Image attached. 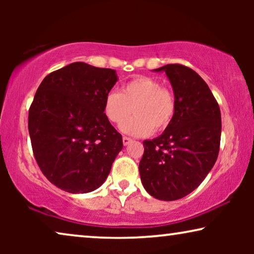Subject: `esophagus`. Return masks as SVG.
<instances>
[{
    "label": "esophagus",
    "mask_w": 254,
    "mask_h": 254,
    "mask_svg": "<svg viewBox=\"0 0 254 254\" xmlns=\"http://www.w3.org/2000/svg\"><path fill=\"white\" fill-rule=\"evenodd\" d=\"M131 141H133V140H131L130 137H127V136H124V137H123V143H124V145H128V144L130 143Z\"/></svg>",
    "instance_id": "esophagus-1"
}]
</instances>
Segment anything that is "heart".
<instances>
[{"mask_svg":"<svg viewBox=\"0 0 254 254\" xmlns=\"http://www.w3.org/2000/svg\"><path fill=\"white\" fill-rule=\"evenodd\" d=\"M133 109L135 117L123 123ZM176 113V98L158 79L138 76L124 83L120 92L111 91L104 100V114L111 124L133 136H147L163 131L171 125Z\"/></svg>","mask_w":254,"mask_h":254,"instance_id":"b5f03b06","label":"heart"}]
</instances>
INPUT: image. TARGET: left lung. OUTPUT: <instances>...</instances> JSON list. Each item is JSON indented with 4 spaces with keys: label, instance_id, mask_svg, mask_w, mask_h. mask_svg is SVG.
<instances>
[{
    "label": "left lung",
    "instance_id": "1",
    "mask_svg": "<svg viewBox=\"0 0 254 254\" xmlns=\"http://www.w3.org/2000/svg\"><path fill=\"white\" fill-rule=\"evenodd\" d=\"M165 71L176 98V113L164 133L143 142L138 171L145 190L173 201L193 192L216 162L221 142L220 106L193 69L173 64Z\"/></svg>",
    "mask_w": 254,
    "mask_h": 254
}]
</instances>
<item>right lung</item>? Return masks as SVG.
I'll return each mask as SVG.
<instances>
[{
	"label": "right lung",
	"instance_id": "add662e5",
	"mask_svg": "<svg viewBox=\"0 0 254 254\" xmlns=\"http://www.w3.org/2000/svg\"><path fill=\"white\" fill-rule=\"evenodd\" d=\"M116 70L74 62L40 83L29 110L34 158L52 184L69 193L102 185L123 149V136L104 114Z\"/></svg>",
	"mask_w": 254,
	"mask_h": 254
}]
</instances>
